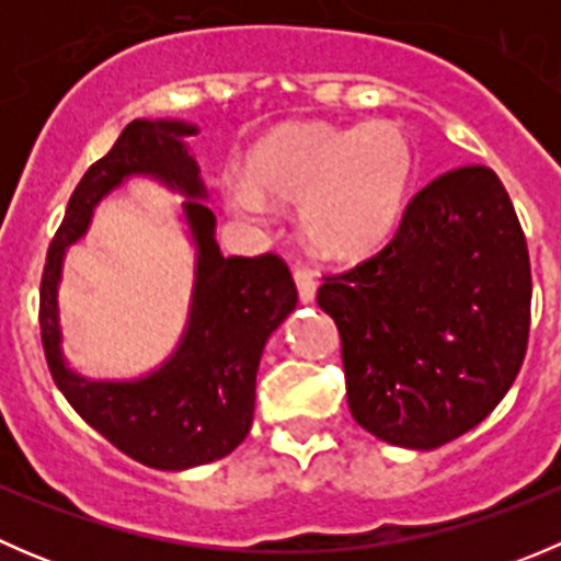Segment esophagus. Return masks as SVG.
Listing matches in <instances>:
<instances>
[{"label": "esophagus", "instance_id": "1", "mask_svg": "<svg viewBox=\"0 0 561 561\" xmlns=\"http://www.w3.org/2000/svg\"><path fill=\"white\" fill-rule=\"evenodd\" d=\"M293 279H296L298 298H301V304H312L314 296H317V279H314L312 271L296 268V271H293Z\"/></svg>", "mask_w": 561, "mask_h": 561}]
</instances>
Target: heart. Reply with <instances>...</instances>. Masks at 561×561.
<instances>
[{
    "label": "heart",
    "mask_w": 561,
    "mask_h": 561,
    "mask_svg": "<svg viewBox=\"0 0 561 561\" xmlns=\"http://www.w3.org/2000/svg\"><path fill=\"white\" fill-rule=\"evenodd\" d=\"M412 175L415 151L396 124H285L254 144L247 181H230L225 197L247 217L263 203L301 206L304 239L320 257L358 260L396 233Z\"/></svg>",
    "instance_id": "heart-1"
}]
</instances>
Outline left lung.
I'll return each mask as SVG.
<instances>
[{
  "label": "left lung",
  "mask_w": 561,
  "mask_h": 561,
  "mask_svg": "<svg viewBox=\"0 0 561 561\" xmlns=\"http://www.w3.org/2000/svg\"><path fill=\"white\" fill-rule=\"evenodd\" d=\"M347 404L390 445L432 450L478 426L526 355L531 271L500 175L463 165L423 186L375 257L325 276Z\"/></svg>",
  "instance_id": "left-lung-1"
}]
</instances>
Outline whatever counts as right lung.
<instances>
[{
    "label": "right lung",
    "instance_id": "add662e5",
    "mask_svg": "<svg viewBox=\"0 0 561 561\" xmlns=\"http://www.w3.org/2000/svg\"><path fill=\"white\" fill-rule=\"evenodd\" d=\"M195 124L135 118L103 160L83 173L50 241L39 282V333L56 388L111 445L154 469H190L233 454L252 428L254 377L271 333L296 309L290 268L274 252L225 257L206 206L201 168L184 138ZM129 174H151L191 201L182 204L196 241V285L180 347L138 381H87L60 353L58 282L66 247L80 238L93 206Z\"/></svg>",
    "mask_w": 561,
    "mask_h": 561
}]
</instances>
